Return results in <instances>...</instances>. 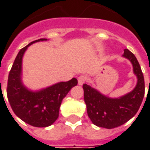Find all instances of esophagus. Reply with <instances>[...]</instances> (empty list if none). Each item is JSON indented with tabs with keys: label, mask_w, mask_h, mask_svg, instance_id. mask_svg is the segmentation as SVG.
Listing matches in <instances>:
<instances>
[{
	"label": "esophagus",
	"mask_w": 150,
	"mask_h": 150,
	"mask_svg": "<svg viewBox=\"0 0 150 150\" xmlns=\"http://www.w3.org/2000/svg\"><path fill=\"white\" fill-rule=\"evenodd\" d=\"M86 80H87V78H86L84 75H81V76H79L78 78V84H79V85H83V83H85Z\"/></svg>",
	"instance_id": "34e87169"
}]
</instances>
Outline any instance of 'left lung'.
Wrapping results in <instances>:
<instances>
[{
  "label": "left lung",
  "instance_id": "8db88e82",
  "mask_svg": "<svg viewBox=\"0 0 150 150\" xmlns=\"http://www.w3.org/2000/svg\"><path fill=\"white\" fill-rule=\"evenodd\" d=\"M123 57L130 61L137 78L135 88L125 95L112 98L101 93L88 84H83L84 101L88 115L98 127L113 129L123 125L135 115L144 96V79L139 63L129 50H124Z\"/></svg>",
  "mask_w": 150,
  "mask_h": 150
}]
</instances>
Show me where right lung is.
Returning a JSON list of instances; mask_svg holds the SVG:
<instances>
[{
  "mask_svg": "<svg viewBox=\"0 0 150 150\" xmlns=\"http://www.w3.org/2000/svg\"><path fill=\"white\" fill-rule=\"evenodd\" d=\"M47 41L38 39L20 50L10 71L7 83V98L15 114L22 121L34 127H48L58 118L62 99L72 87L78 84L77 78L68 82H60L38 91L28 89L22 83V58L29 46L38 42Z\"/></svg>",
  "mask_w": 150,
  "mask_h": 150,
  "instance_id": "obj_1",
  "label": "right lung"
}]
</instances>
